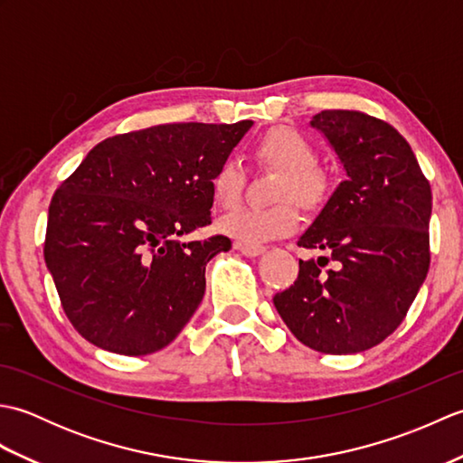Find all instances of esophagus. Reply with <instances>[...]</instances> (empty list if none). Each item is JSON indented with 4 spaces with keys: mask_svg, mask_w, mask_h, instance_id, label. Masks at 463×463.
Wrapping results in <instances>:
<instances>
[{
    "mask_svg": "<svg viewBox=\"0 0 463 463\" xmlns=\"http://www.w3.org/2000/svg\"><path fill=\"white\" fill-rule=\"evenodd\" d=\"M234 249L242 252L244 257H259V254L267 250L262 244H242V242H234Z\"/></svg>",
    "mask_w": 463,
    "mask_h": 463,
    "instance_id": "obj_1",
    "label": "esophagus"
}]
</instances>
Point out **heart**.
<instances>
[{
	"mask_svg": "<svg viewBox=\"0 0 463 463\" xmlns=\"http://www.w3.org/2000/svg\"><path fill=\"white\" fill-rule=\"evenodd\" d=\"M254 156L280 176L274 186L272 206H241L224 214L219 229L242 244H260L272 239L287 237L298 229L302 209H317L324 203L330 189L328 176L317 166V149L312 143L290 127H274L254 145ZM244 189V171L239 161L224 159L211 176L213 201L231 209L237 204Z\"/></svg>",
	"mask_w": 463,
	"mask_h": 463,
	"instance_id": "obj_1",
	"label": "heart"
}]
</instances>
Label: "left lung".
Returning <instances> with one entry per match:
<instances>
[{"label": "left lung", "instance_id": "left-lung-1", "mask_svg": "<svg viewBox=\"0 0 463 463\" xmlns=\"http://www.w3.org/2000/svg\"><path fill=\"white\" fill-rule=\"evenodd\" d=\"M310 125L326 135L348 179L298 241L324 257L300 260L298 279L272 302L304 346L356 354L400 326L426 280L431 189L390 123L326 109Z\"/></svg>", "mask_w": 463, "mask_h": 463}]
</instances>
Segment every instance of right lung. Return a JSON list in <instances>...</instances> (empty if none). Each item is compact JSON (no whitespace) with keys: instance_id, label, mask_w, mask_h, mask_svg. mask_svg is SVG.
<instances>
[{"instance_id":"add662e5","label":"right lung","mask_w":463,"mask_h":463,"mask_svg":"<svg viewBox=\"0 0 463 463\" xmlns=\"http://www.w3.org/2000/svg\"><path fill=\"white\" fill-rule=\"evenodd\" d=\"M252 127L169 123L109 137L49 204L43 257L73 328L145 356L171 344L204 297V267L231 249L211 224V176Z\"/></svg>"}]
</instances>
